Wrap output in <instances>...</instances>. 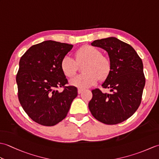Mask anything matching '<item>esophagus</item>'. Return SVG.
I'll return each instance as SVG.
<instances>
[{
	"mask_svg": "<svg viewBox=\"0 0 159 159\" xmlns=\"http://www.w3.org/2000/svg\"><path fill=\"white\" fill-rule=\"evenodd\" d=\"M83 90H84L83 89H80V88H79V89H78V93H79V94H80V93H81Z\"/></svg>",
	"mask_w": 159,
	"mask_h": 159,
	"instance_id": "1",
	"label": "esophagus"
}]
</instances>
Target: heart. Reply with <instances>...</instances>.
I'll return each mask as SVG.
<instances>
[{
	"instance_id": "b5f03b06",
	"label": "heart",
	"mask_w": 159,
	"mask_h": 159,
	"mask_svg": "<svg viewBox=\"0 0 159 159\" xmlns=\"http://www.w3.org/2000/svg\"><path fill=\"white\" fill-rule=\"evenodd\" d=\"M75 59L66 55L61 61V69L67 78L74 76L79 65L85 64L83 67L84 73L75 76L70 80L71 85L85 89L95 85L98 80H104L109 76L111 62L108 57L102 55L100 50L92 46H85L75 52Z\"/></svg>"
}]
</instances>
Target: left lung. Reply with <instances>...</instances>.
I'll return each instance as SVG.
<instances>
[{"mask_svg": "<svg viewBox=\"0 0 159 159\" xmlns=\"http://www.w3.org/2000/svg\"><path fill=\"white\" fill-rule=\"evenodd\" d=\"M92 45L109 54L111 71L102 86L111 93L93 89L89 109L100 122L117 124L133 116L141 104L146 83L142 60L130 45L116 38L95 40Z\"/></svg>", "mask_w": 159, "mask_h": 159, "instance_id": "1", "label": "left lung"}]
</instances>
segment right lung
I'll return each mask as SVG.
<instances>
[{
	"label": "right lung",
	"mask_w": 159,
	"mask_h": 159,
	"mask_svg": "<svg viewBox=\"0 0 159 159\" xmlns=\"http://www.w3.org/2000/svg\"><path fill=\"white\" fill-rule=\"evenodd\" d=\"M73 46L52 40L32 46L22 56L16 75L20 103L29 117L52 126L67 116L77 88L66 86L61 61ZM63 88L61 93L57 89Z\"/></svg>",
	"instance_id": "right-lung-1"
}]
</instances>
